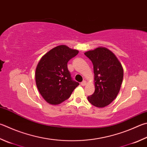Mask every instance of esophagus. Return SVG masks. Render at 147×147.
<instances>
[{
    "instance_id": "1",
    "label": "esophagus",
    "mask_w": 147,
    "mask_h": 147,
    "mask_svg": "<svg viewBox=\"0 0 147 147\" xmlns=\"http://www.w3.org/2000/svg\"><path fill=\"white\" fill-rule=\"evenodd\" d=\"M86 84H87V82L85 80H84L81 83V85H82V86H84V85H85Z\"/></svg>"
}]
</instances>
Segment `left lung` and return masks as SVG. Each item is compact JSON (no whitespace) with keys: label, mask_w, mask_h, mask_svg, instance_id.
<instances>
[{"label":"left lung","mask_w":147,"mask_h":147,"mask_svg":"<svg viewBox=\"0 0 147 147\" xmlns=\"http://www.w3.org/2000/svg\"><path fill=\"white\" fill-rule=\"evenodd\" d=\"M84 54L91 60L94 73L95 90L87 99L92 105L104 107L118 94L123 69L115 55L107 48L99 47Z\"/></svg>","instance_id":"obj_1"}]
</instances>
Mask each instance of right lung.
Here are the masks:
<instances>
[{
  "label": "right lung",
  "mask_w": 147,
  "mask_h": 147,
  "mask_svg": "<svg viewBox=\"0 0 147 147\" xmlns=\"http://www.w3.org/2000/svg\"><path fill=\"white\" fill-rule=\"evenodd\" d=\"M78 51L65 45L53 48L36 66L35 81L42 96L47 103L58 105L70 97L79 83L71 78L67 62L78 55Z\"/></svg>",
  "instance_id": "1"
}]
</instances>
